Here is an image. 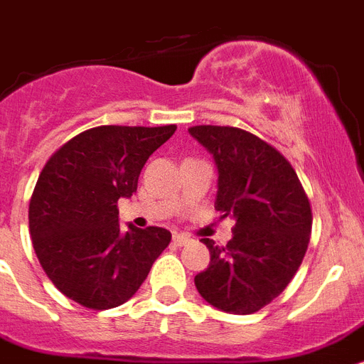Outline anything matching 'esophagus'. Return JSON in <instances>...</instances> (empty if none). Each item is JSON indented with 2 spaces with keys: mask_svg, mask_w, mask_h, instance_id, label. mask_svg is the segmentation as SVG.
Returning a JSON list of instances; mask_svg holds the SVG:
<instances>
[{
  "mask_svg": "<svg viewBox=\"0 0 364 364\" xmlns=\"http://www.w3.org/2000/svg\"><path fill=\"white\" fill-rule=\"evenodd\" d=\"M191 237L188 235H183V233H176L173 235V244L176 246H187V244H191Z\"/></svg>",
  "mask_w": 364,
  "mask_h": 364,
  "instance_id": "obj_1",
  "label": "esophagus"
}]
</instances>
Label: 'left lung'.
Segmentation results:
<instances>
[{
  "label": "left lung",
  "mask_w": 364,
  "mask_h": 364,
  "mask_svg": "<svg viewBox=\"0 0 364 364\" xmlns=\"http://www.w3.org/2000/svg\"><path fill=\"white\" fill-rule=\"evenodd\" d=\"M218 168L215 207L235 220L233 239L210 252L209 267L194 277L198 292L216 309L252 314L285 291L309 246V198L294 168L274 146L229 125L188 129Z\"/></svg>",
  "instance_id": "8db88e82"
}]
</instances>
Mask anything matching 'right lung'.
Instances as JSON below:
<instances>
[{"mask_svg": "<svg viewBox=\"0 0 364 364\" xmlns=\"http://www.w3.org/2000/svg\"><path fill=\"white\" fill-rule=\"evenodd\" d=\"M176 125H100L60 146L42 168L29 203L36 257L53 285L87 309L125 304L172 233L118 222V200L136 192L140 170Z\"/></svg>", "mask_w": 364, "mask_h": 364, "instance_id": "obj_1", "label": "right lung"}]
</instances>
